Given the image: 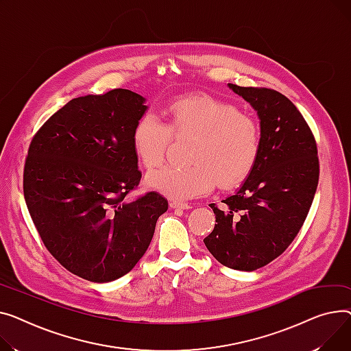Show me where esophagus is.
Masks as SVG:
<instances>
[{"label": "esophagus", "instance_id": "obj_1", "mask_svg": "<svg viewBox=\"0 0 351 351\" xmlns=\"http://www.w3.org/2000/svg\"><path fill=\"white\" fill-rule=\"evenodd\" d=\"M170 207L174 208V210H190V208H193L190 204H187V202H180V201H171V202H170Z\"/></svg>", "mask_w": 351, "mask_h": 351}]
</instances>
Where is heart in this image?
Listing matches in <instances>:
<instances>
[{
	"mask_svg": "<svg viewBox=\"0 0 351 351\" xmlns=\"http://www.w3.org/2000/svg\"><path fill=\"white\" fill-rule=\"evenodd\" d=\"M167 123L144 113L133 125L132 147L141 166L158 167L173 136L191 137L184 166H167L147 176V185L171 198L202 195L217 185L237 187L255 167L261 152L258 121L232 103L210 95L177 97L164 109Z\"/></svg>",
	"mask_w": 351,
	"mask_h": 351,
	"instance_id": "obj_1",
	"label": "heart"
}]
</instances>
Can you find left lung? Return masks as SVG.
I'll use <instances>...</instances> for the list:
<instances>
[{
  "label": "left lung",
  "mask_w": 351,
  "mask_h": 351,
  "mask_svg": "<svg viewBox=\"0 0 351 351\" xmlns=\"http://www.w3.org/2000/svg\"><path fill=\"white\" fill-rule=\"evenodd\" d=\"M228 86L258 112L261 152L241 190L218 208L204 239L231 269L252 272L282 255L299 234L319 182L315 136L293 103L267 88Z\"/></svg>",
  "instance_id": "1"
}]
</instances>
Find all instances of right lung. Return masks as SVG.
Here are the masks:
<instances>
[{"mask_svg": "<svg viewBox=\"0 0 351 351\" xmlns=\"http://www.w3.org/2000/svg\"><path fill=\"white\" fill-rule=\"evenodd\" d=\"M144 97L113 89L72 99L34 134L24 197L51 255L73 275L110 282L130 272L169 202L156 191L126 199L141 171L132 147Z\"/></svg>", "mask_w": 351, "mask_h": 351, "instance_id": "1", "label": "right lung"}]
</instances>
